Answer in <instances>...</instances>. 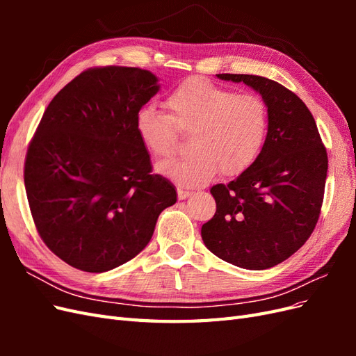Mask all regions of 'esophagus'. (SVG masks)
<instances>
[{"mask_svg": "<svg viewBox=\"0 0 356 356\" xmlns=\"http://www.w3.org/2000/svg\"><path fill=\"white\" fill-rule=\"evenodd\" d=\"M191 195H193V191H190V190L178 188V199H179V200H184V199H187V197L191 196Z\"/></svg>", "mask_w": 356, "mask_h": 356, "instance_id": "1", "label": "esophagus"}]
</instances>
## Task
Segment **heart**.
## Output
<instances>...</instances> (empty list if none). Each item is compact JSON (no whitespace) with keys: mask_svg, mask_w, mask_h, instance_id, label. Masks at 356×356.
I'll use <instances>...</instances> for the list:
<instances>
[{"mask_svg":"<svg viewBox=\"0 0 356 356\" xmlns=\"http://www.w3.org/2000/svg\"><path fill=\"white\" fill-rule=\"evenodd\" d=\"M168 114L154 105L138 111L135 129L147 152L165 159L175 153L178 134L191 135V156L157 165L160 174L181 187L207 184L221 170L239 175L260 154L268 127V111L260 95L236 93L207 79L182 81L165 101Z\"/></svg>","mask_w":356,"mask_h":356,"instance_id":"1","label":"heart"}]
</instances>
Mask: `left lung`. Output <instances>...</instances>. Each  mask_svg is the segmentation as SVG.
<instances>
[{
  "label": "left lung",
  "instance_id": "1",
  "mask_svg": "<svg viewBox=\"0 0 356 356\" xmlns=\"http://www.w3.org/2000/svg\"><path fill=\"white\" fill-rule=\"evenodd\" d=\"M261 95L268 111L264 145L254 163L211 195L217 212L202 239L221 260L250 270L285 261L310 238L324 200L328 157L315 118L296 93L250 74H217Z\"/></svg>",
  "mask_w": 356,
  "mask_h": 356
}]
</instances>
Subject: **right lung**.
Listing matches in <instances>:
<instances>
[{
    "instance_id": "add662e5",
    "label": "right lung",
    "mask_w": 356,
    "mask_h": 356,
    "mask_svg": "<svg viewBox=\"0 0 356 356\" xmlns=\"http://www.w3.org/2000/svg\"><path fill=\"white\" fill-rule=\"evenodd\" d=\"M159 88L141 68L86 70L51 99L31 139L24 178L32 218L49 250L79 270L132 260L177 202L135 129Z\"/></svg>"
}]
</instances>
